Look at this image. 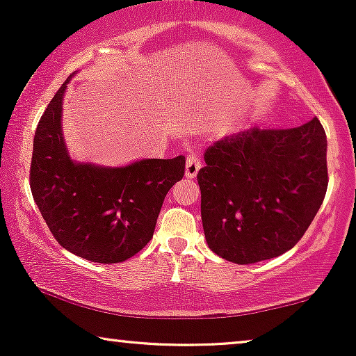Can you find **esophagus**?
I'll return each mask as SVG.
<instances>
[{
	"label": "esophagus",
	"instance_id": "esophagus-1",
	"mask_svg": "<svg viewBox=\"0 0 356 356\" xmlns=\"http://www.w3.org/2000/svg\"><path fill=\"white\" fill-rule=\"evenodd\" d=\"M201 157L196 152H191L186 159V177L188 178H194L201 168Z\"/></svg>",
	"mask_w": 356,
	"mask_h": 356
}]
</instances>
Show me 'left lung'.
<instances>
[{
  "label": "left lung",
  "mask_w": 356,
  "mask_h": 356,
  "mask_svg": "<svg viewBox=\"0 0 356 356\" xmlns=\"http://www.w3.org/2000/svg\"><path fill=\"white\" fill-rule=\"evenodd\" d=\"M327 139L318 118L298 128L227 136L197 173L207 245L236 264L284 254L301 240L327 191Z\"/></svg>",
  "instance_id": "left-lung-1"
}]
</instances>
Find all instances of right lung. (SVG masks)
I'll return each instance as SVG.
<instances>
[{
	"instance_id": "obj_1",
	"label": "right lung",
	"mask_w": 356,
	"mask_h": 356,
	"mask_svg": "<svg viewBox=\"0 0 356 356\" xmlns=\"http://www.w3.org/2000/svg\"><path fill=\"white\" fill-rule=\"evenodd\" d=\"M66 79L33 136L31 191L60 245L92 262L115 264L150 241L163 199L184 177L186 159L140 160L123 168L74 163L61 136Z\"/></svg>"
}]
</instances>
